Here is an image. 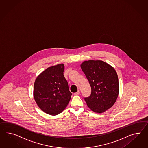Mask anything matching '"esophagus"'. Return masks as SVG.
Returning a JSON list of instances; mask_svg holds the SVG:
<instances>
[{
  "label": "esophagus",
  "mask_w": 148,
  "mask_h": 148,
  "mask_svg": "<svg viewBox=\"0 0 148 148\" xmlns=\"http://www.w3.org/2000/svg\"><path fill=\"white\" fill-rule=\"evenodd\" d=\"M80 94V91L78 90V91H77V92H76V93H74V95H79Z\"/></svg>",
  "instance_id": "esophagus-1"
}]
</instances>
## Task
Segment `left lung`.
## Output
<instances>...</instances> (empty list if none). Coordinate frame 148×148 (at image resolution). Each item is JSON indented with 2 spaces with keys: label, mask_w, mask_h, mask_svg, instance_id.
I'll return each mask as SVG.
<instances>
[{
  "label": "left lung",
  "mask_w": 148,
  "mask_h": 148,
  "mask_svg": "<svg viewBox=\"0 0 148 148\" xmlns=\"http://www.w3.org/2000/svg\"><path fill=\"white\" fill-rule=\"evenodd\" d=\"M80 67L91 86L90 95L85 98L88 107L97 113L113 106L119 93L118 75L114 68L103 61L89 60Z\"/></svg>",
  "instance_id": "left-lung-1"
}]
</instances>
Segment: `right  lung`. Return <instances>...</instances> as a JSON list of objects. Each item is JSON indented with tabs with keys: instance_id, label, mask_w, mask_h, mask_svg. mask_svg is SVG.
I'll return each instance as SVG.
<instances>
[{
	"instance_id": "right-lung-1",
	"label": "right lung",
	"mask_w": 148,
	"mask_h": 148,
	"mask_svg": "<svg viewBox=\"0 0 148 148\" xmlns=\"http://www.w3.org/2000/svg\"><path fill=\"white\" fill-rule=\"evenodd\" d=\"M64 65L52 66L40 73L35 81L33 95L40 108L47 114L56 115L66 107L72 93L63 75Z\"/></svg>"
}]
</instances>
